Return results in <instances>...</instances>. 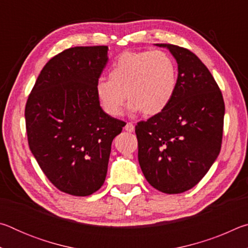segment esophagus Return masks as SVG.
<instances>
[{"mask_svg":"<svg viewBox=\"0 0 248 248\" xmlns=\"http://www.w3.org/2000/svg\"><path fill=\"white\" fill-rule=\"evenodd\" d=\"M124 130H125V131H128V132H133V131H134V125H133V124H132V123H128L127 124H125Z\"/></svg>","mask_w":248,"mask_h":248,"instance_id":"esophagus-1","label":"esophagus"}]
</instances>
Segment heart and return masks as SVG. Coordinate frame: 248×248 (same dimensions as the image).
<instances>
[{
  "mask_svg": "<svg viewBox=\"0 0 248 248\" xmlns=\"http://www.w3.org/2000/svg\"><path fill=\"white\" fill-rule=\"evenodd\" d=\"M177 85L173 57L161 50H145L121 53L109 69L108 78H98L95 90L108 115L118 117L128 98L130 111L153 116L170 106Z\"/></svg>",
  "mask_w": 248,
  "mask_h": 248,
  "instance_id": "1",
  "label": "heart"
}]
</instances>
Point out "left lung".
<instances>
[{"instance_id": "1", "label": "left lung", "mask_w": 248, "mask_h": 248, "mask_svg": "<svg viewBox=\"0 0 248 248\" xmlns=\"http://www.w3.org/2000/svg\"><path fill=\"white\" fill-rule=\"evenodd\" d=\"M155 46L175 58L178 85L164 111L136 125L138 158L151 186L180 194L202 179L220 153L224 102L212 74L195 53L175 45Z\"/></svg>"}]
</instances>
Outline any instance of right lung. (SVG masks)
Masks as SVG:
<instances>
[{
	"label": "right lung",
	"instance_id": "obj_1",
	"mask_svg": "<svg viewBox=\"0 0 248 248\" xmlns=\"http://www.w3.org/2000/svg\"><path fill=\"white\" fill-rule=\"evenodd\" d=\"M107 62V46L66 49L44 66L27 100L29 149L65 194L90 196L103 186L111 142L125 125L103 110L96 94Z\"/></svg>",
	"mask_w": 248,
	"mask_h": 248
}]
</instances>
